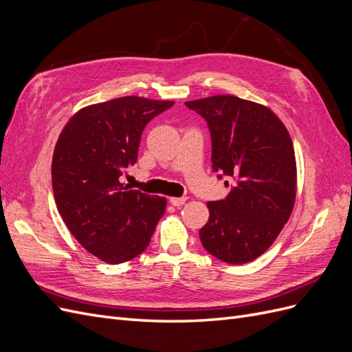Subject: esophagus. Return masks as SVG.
<instances>
[{
  "mask_svg": "<svg viewBox=\"0 0 352 352\" xmlns=\"http://www.w3.org/2000/svg\"><path fill=\"white\" fill-rule=\"evenodd\" d=\"M170 202H172V206H175V207H180V206L185 204L186 198H176V197H172V198H170Z\"/></svg>",
  "mask_w": 352,
  "mask_h": 352,
  "instance_id": "34e87169",
  "label": "esophagus"
}]
</instances>
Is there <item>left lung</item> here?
<instances>
[{
    "label": "left lung",
    "instance_id": "1",
    "mask_svg": "<svg viewBox=\"0 0 352 352\" xmlns=\"http://www.w3.org/2000/svg\"><path fill=\"white\" fill-rule=\"evenodd\" d=\"M185 104L207 120L214 172L236 180L225 199L207 202L202 247L229 264L250 263L272 247L292 214L296 162L291 135L269 107L235 95Z\"/></svg>",
    "mask_w": 352,
    "mask_h": 352
}]
</instances>
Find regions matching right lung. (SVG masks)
<instances>
[{
  "label": "right lung",
  "mask_w": 352,
  "mask_h": 352,
  "mask_svg": "<svg viewBox=\"0 0 352 352\" xmlns=\"http://www.w3.org/2000/svg\"><path fill=\"white\" fill-rule=\"evenodd\" d=\"M175 101L120 97L87 105L63 127L52 154V190L72 235L95 257L120 264L148 245L167 199L127 189L146 123Z\"/></svg>",
  "instance_id": "add662e5"
}]
</instances>
